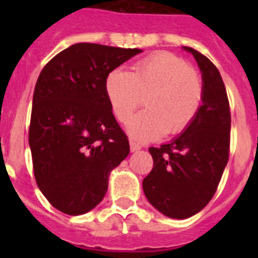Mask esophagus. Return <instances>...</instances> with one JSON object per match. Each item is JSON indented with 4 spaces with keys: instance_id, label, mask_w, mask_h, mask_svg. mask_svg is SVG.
Listing matches in <instances>:
<instances>
[{
    "instance_id": "1",
    "label": "esophagus",
    "mask_w": 258,
    "mask_h": 258,
    "mask_svg": "<svg viewBox=\"0 0 258 258\" xmlns=\"http://www.w3.org/2000/svg\"><path fill=\"white\" fill-rule=\"evenodd\" d=\"M142 149L141 145H138L137 142L130 141V150H131V153H135V151H139Z\"/></svg>"
}]
</instances>
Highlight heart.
Segmentation results:
<instances>
[{
    "label": "heart",
    "instance_id": "obj_1",
    "mask_svg": "<svg viewBox=\"0 0 258 258\" xmlns=\"http://www.w3.org/2000/svg\"><path fill=\"white\" fill-rule=\"evenodd\" d=\"M105 95L120 123H127L146 97L147 109L133 117L128 133L137 141H154L183 133L200 112L204 83L179 56L158 52L142 58L130 72L111 71Z\"/></svg>",
    "mask_w": 258,
    "mask_h": 258
}]
</instances>
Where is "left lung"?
Instances as JSON below:
<instances>
[{"label": "left lung", "mask_w": 258, "mask_h": 258, "mask_svg": "<svg viewBox=\"0 0 258 258\" xmlns=\"http://www.w3.org/2000/svg\"><path fill=\"white\" fill-rule=\"evenodd\" d=\"M202 72L204 101L191 124L161 147H150L154 167L143 179L146 198L170 218L201 212L214 196L230 149V108L217 67L206 56L183 46Z\"/></svg>", "instance_id": "8db88e82"}]
</instances>
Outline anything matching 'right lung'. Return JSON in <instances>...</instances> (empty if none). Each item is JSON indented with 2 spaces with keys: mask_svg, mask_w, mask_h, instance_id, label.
<instances>
[{
  "mask_svg": "<svg viewBox=\"0 0 258 258\" xmlns=\"http://www.w3.org/2000/svg\"><path fill=\"white\" fill-rule=\"evenodd\" d=\"M141 52L80 42L42 68L29 146L38 188L60 212L80 216L100 204L109 172L130 154L104 86L111 71Z\"/></svg>",
  "mask_w": 258,
  "mask_h": 258,
  "instance_id": "add662e5",
  "label": "right lung"
}]
</instances>
